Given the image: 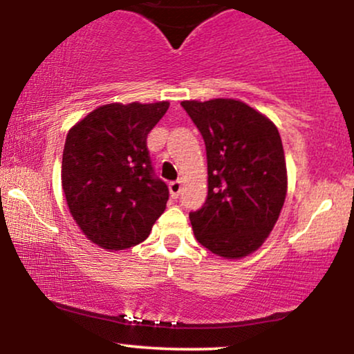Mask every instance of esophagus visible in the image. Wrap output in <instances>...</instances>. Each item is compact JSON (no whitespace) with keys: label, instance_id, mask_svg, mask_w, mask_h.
Wrapping results in <instances>:
<instances>
[{"label":"esophagus","instance_id":"1","mask_svg":"<svg viewBox=\"0 0 354 354\" xmlns=\"http://www.w3.org/2000/svg\"><path fill=\"white\" fill-rule=\"evenodd\" d=\"M181 186H183V183L181 181H171L169 183V196L173 198V200H176L178 196H180V193H181Z\"/></svg>","mask_w":354,"mask_h":354}]
</instances>
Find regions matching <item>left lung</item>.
<instances>
[{
	"mask_svg": "<svg viewBox=\"0 0 354 354\" xmlns=\"http://www.w3.org/2000/svg\"><path fill=\"white\" fill-rule=\"evenodd\" d=\"M181 104L201 131L208 158V198L189 214L194 236L221 258H245L266 241L286 200L281 136L270 118L241 100Z\"/></svg>",
	"mask_w": 354,
	"mask_h": 354,
	"instance_id": "8db88e82",
	"label": "left lung"
}]
</instances>
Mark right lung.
I'll use <instances>...</instances> for the list:
<instances>
[{
    "label": "right lung",
    "mask_w": 354,
    "mask_h": 354,
    "mask_svg": "<svg viewBox=\"0 0 354 354\" xmlns=\"http://www.w3.org/2000/svg\"><path fill=\"white\" fill-rule=\"evenodd\" d=\"M168 108V101L103 104L68 131L64 198L84 236L103 250L145 241L166 209L169 191L153 176L146 138Z\"/></svg>",
    "instance_id": "add662e5"
}]
</instances>
